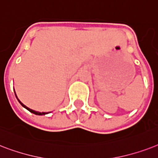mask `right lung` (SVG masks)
<instances>
[{"label":"right lung","mask_w":158,"mask_h":158,"mask_svg":"<svg viewBox=\"0 0 158 158\" xmlns=\"http://www.w3.org/2000/svg\"><path fill=\"white\" fill-rule=\"evenodd\" d=\"M18 101H19V100H18ZM19 103H20V104H21V106H24V108L27 109L28 110L30 111V112H31V113H33V114H39V115H43V114H48V113H44V112H42V113H41V112H37V111H35V110H30V109L28 108V107H26V106H24V104H22L21 102H20V101H19Z\"/></svg>","instance_id":"obj_1"}]
</instances>
